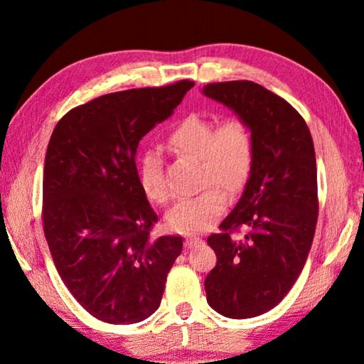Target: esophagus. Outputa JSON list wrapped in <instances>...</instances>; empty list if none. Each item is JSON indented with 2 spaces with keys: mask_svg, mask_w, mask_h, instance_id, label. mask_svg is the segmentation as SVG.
<instances>
[{
  "mask_svg": "<svg viewBox=\"0 0 364 364\" xmlns=\"http://www.w3.org/2000/svg\"><path fill=\"white\" fill-rule=\"evenodd\" d=\"M200 242H202V239H200V237H197V236H189V237H186V241H184V245H186V247H194V245L200 244Z\"/></svg>",
  "mask_w": 364,
  "mask_h": 364,
  "instance_id": "34e87169",
  "label": "esophagus"
}]
</instances>
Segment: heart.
I'll return each instance as SVG.
<instances>
[{
  "instance_id": "heart-1",
  "label": "heart",
  "mask_w": 364,
  "mask_h": 364,
  "mask_svg": "<svg viewBox=\"0 0 364 364\" xmlns=\"http://www.w3.org/2000/svg\"><path fill=\"white\" fill-rule=\"evenodd\" d=\"M167 144L178 156L199 162V188H208L181 199L167 213V225L181 234L207 231L226 207V194H237L247 183L254 165V138L247 123L236 117L218 125L200 115H189L170 133ZM139 183L147 199L167 204L170 188L156 154L141 160Z\"/></svg>"
}]
</instances>
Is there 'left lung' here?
<instances>
[{"instance_id":"8db88e82","label":"left lung","mask_w":364,"mask_h":364,"mask_svg":"<svg viewBox=\"0 0 364 364\" xmlns=\"http://www.w3.org/2000/svg\"><path fill=\"white\" fill-rule=\"evenodd\" d=\"M202 95L231 109L254 138V165L242 196L208 236L217 264L207 274V301L226 318L269 311L291 291L310 254L318 220L315 146L291 104L249 80L205 85ZM250 232L236 242L230 231Z\"/></svg>"}]
</instances>
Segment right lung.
Instances as JSON below:
<instances>
[{
    "label": "right lung",
    "instance_id": "add662e5",
    "mask_svg": "<svg viewBox=\"0 0 364 364\" xmlns=\"http://www.w3.org/2000/svg\"><path fill=\"white\" fill-rule=\"evenodd\" d=\"M193 86L183 80L100 96L67 112L49 139L43 176L48 247L65 287L104 323L149 318L181 254L183 237L151 236L157 215L134 156Z\"/></svg>",
    "mask_w": 364,
    "mask_h": 364
}]
</instances>
